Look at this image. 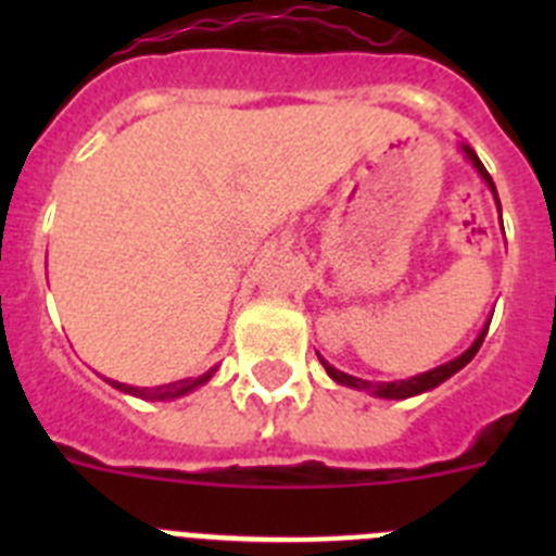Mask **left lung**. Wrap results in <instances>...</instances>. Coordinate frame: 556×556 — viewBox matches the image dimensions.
Here are the masks:
<instances>
[{
	"label": "left lung",
	"mask_w": 556,
	"mask_h": 556,
	"mask_svg": "<svg viewBox=\"0 0 556 556\" xmlns=\"http://www.w3.org/2000/svg\"><path fill=\"white\" fill-rule=\"evenodd\" d=\"M462 152H465V159H468L470 164L476 166V172H479L481 178H484V184L490 186V191H493V198H495V205H498V211H501L498 191H495V184H493V178H490V172L484 169V164H481V161H479V155H476V152L470 150V144H462ZM501 228H504V225H501ZM484 337H488V326L481 328L473 345H470L468 351L462 353V356L451 358V362H445V365L434 367V370H429V372H420V376H412V378H401V381H387V384H372V381H365V378L348 376V372H342V370H337V367L328 365V362L323 356H320V362H323V367H326L328 376H331L333 381H337V384L353 387V390H365V392H370V395H376V397L404 401V397H412V395H420V392L434 390V387L443 384L445 378H451V376H454V372H459L462 367L468 365L470 358H473L476 353H479V348H481V342H484Z\"/></svg>",
	"instance_id": "obj_1"
}]
</instances>
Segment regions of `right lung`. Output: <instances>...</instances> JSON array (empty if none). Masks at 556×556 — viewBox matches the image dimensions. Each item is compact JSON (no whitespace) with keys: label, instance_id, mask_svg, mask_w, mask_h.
Instances as JSON below:
<instances>
[{"label":"right lung","instance_id":"right-lung-1","mask_svg":"<svg viewBox=\"0 0 556 556\" xmlns=\"http://www.w3.org/2000/svg\"><path fill=\"white\" fill-rule=\"evenodd\" d=\"M217 370V367H214ZM214 370H208L205 376L200 378H180V381H172V384H164V387H130V384H122V381H113V378H105L108 384L116 387V390L127 392V395H136V397H147V401H172V397H180V395H189L191 390H198L200 384H205L211 376H214Z\"/></svg>","mask_w":556,"mask_h":556}]
</instances>
